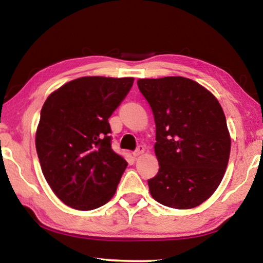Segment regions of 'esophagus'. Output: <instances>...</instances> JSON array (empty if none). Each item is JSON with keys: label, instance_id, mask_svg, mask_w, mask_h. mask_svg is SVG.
Returning a JSON list of instances; mask_svg holds the SVG:
<instances>
[{"label": "esophagus", "instance_id": "1", "mask_svg": "<svg viewBox=\"0 0 263 263\" xmlns=\"http://www.w3.org/2000/svg\"><path fill=\"white\" fill-rule=\"evenodd\" d=\"M145 152V146H142V145H139V146H138V147L135 149V151H133V152H132V155H133V157H139V155H141L142 153H144Z\"/></svg>", "mask_w": 263, "mask_h": 263}]
</instances>
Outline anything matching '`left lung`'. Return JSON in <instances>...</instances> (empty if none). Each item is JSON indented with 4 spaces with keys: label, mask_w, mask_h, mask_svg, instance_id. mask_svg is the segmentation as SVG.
Segmentation results:
<instances>
[{
    "label": "left lung",
    "mask_w": 263,
    "mask_h": 263,
    "mask_svg": "<svg viewBox=\"0 0 263 263\" xmlns=\"http://www.w3.org/2000/svg\"><path fill=\"white\" fill-rule=\"evenodd\" d=\"M153 111L159 172L152 197L173 209H193L215 193L228 167L231 139L219 102L182 77L138 80Z\"/></svg>",
    "instance_id": "left-lung-1"
}]
</instances>
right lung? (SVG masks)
<instances>
[{
	"mask_svg": "<svg viewBox=\"0 0 263 263\" xmlns=\"http://www.w3.org/2000/svg\"><path fill=\"white\" fill-rule=\"evenodd\" d=\"M133 81L80 78L52 92L44 103L35 148L47 183L66 205L94 210L115 195L127 162L111 148L109 118Z\"/></svg>",
	"mask_w": 263,
	"mask_h": 263,
	"instance_id": "obj_1",
	"label": "right lung"
}]
</instances>
